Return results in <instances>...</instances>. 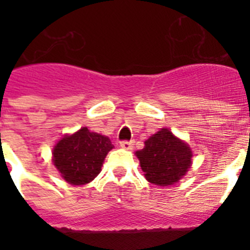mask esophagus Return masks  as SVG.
I'll use <instances>...</instances> for the list:
<instances>
[{
	"instance_id": "obj_1",
	"label": "esophagus",
	"mask_w": 250,
	"mask_h": 250,
	"mask_svg": "<svg viewBox=\"0 0 250 250\" xmlns=\"http://www.w3.org/2000/svg\"><path fill=\"white\" fill-rule=\"evenodd\" d=\"M121 146L123 149H132L133 148V141H128V140L121 141Z\"/></svg>"
}]
</instances>
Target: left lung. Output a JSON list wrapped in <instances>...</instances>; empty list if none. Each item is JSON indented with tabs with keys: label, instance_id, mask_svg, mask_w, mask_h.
Instances as JSON below:
<instances>
[{
	"label": "left lung",
	"instance_id": "8db88e82",
	"mask_svg": "<svg viewBox=\"0 0 250 250\" xmlns=\"http://www.w3.org/2000/svg\"><path fill=\"white\" fill-rule=\"evenodd\" d=\"M136 156L146 180L166 187L186 175L190 166L192 152L186 143L164 128L149 137L144 149L137 150Z\"/></svg>",
	"mask_w": 250,
	"mask_h": 250
}]
</instances>
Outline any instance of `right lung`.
<instances>
[{
  "instance_id": "1",
  "label": "right lung",
  "mask_w": 250,
  "mask_h": 250,
  "mask_svg": "<svg viewBox=\"0 0 250 250\" xmlns=\"http://www.w3.org/2000/svg\"><path fill=\"white\" fill-rule=\"evenodd\" d=\"M113 148L109 137L84 127L58 141L53 150V162L66 182L74 186L86 184L100 174L106 154Z\"/></svg>"
}]
</instances>
